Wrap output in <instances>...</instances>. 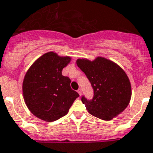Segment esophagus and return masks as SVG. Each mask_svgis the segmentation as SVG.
I'll use <instances>...</instances> for the list:
<instances>
[{
	"instance_id": "34e87169",
	"label": "esophagus",
	"mask_w": 153,
	"mask_h": 153,
	"mask_svg": "<svg viewBox=\"0 0 153 153\" xmlns=\"http://www.w3.org/2000/svg\"><path fill=\"white\" fill-rule=\"evenodd\" d=\"M77 91H78V93L79 94V95L81 96V95H82V89H81V88H79V89H78Z\"/></svg>"
}]
</instances>
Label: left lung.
Returning a JSON list of instances; mask_svg holds the SVG:
<instances>
[{"label": "left lung", "instance_id": "8db88e82", "mask_svg": "<svg viewBox=\"0 0 153 153\" xmlns=\"http://www.w3.org/2000/svg\"><path fill=\"white\" fill-rule=\"evenodd\" d=\"M77 65L89 80L94 95L91 99L82 96V102L91 115L111 120L123 112L131 99V85L125 71L104 58L90 62L78 59Z\"/></svg>", "mask_w": 153, "mask_h": 153}]
</instances>
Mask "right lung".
I'll use <instances>...</instances> for the list:
<instances>
[{"label":"right lung","mask_w":153,"mask_h":153,"mask_svg":"<svg viewBox=\"0 0 153 153\" xmlns=\"http://www.w3.org/2000/svg\"><path fill=\"white\" fill-rule=\"evenodd\" d=\"M71 60L48 52L28 69L23 82V95L27 108L39 119L54 122L68 113L79 96L71 89V79L63 76L62 69Z\"/></svg>","instance_id":"1"}]
</instances>
